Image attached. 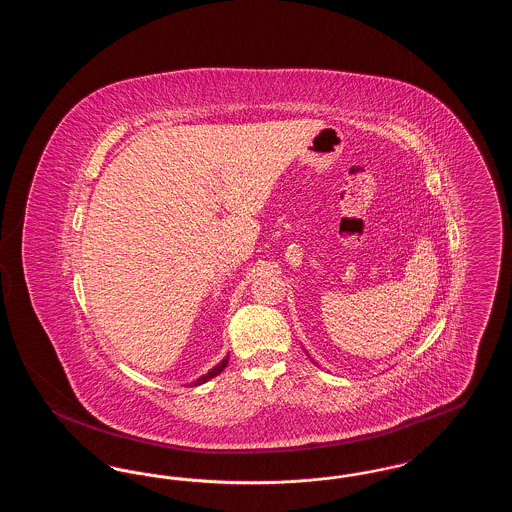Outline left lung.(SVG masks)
I'll use <instances>...</instances> for the list:
<instances>
[{
    "label": "left lung",
    "instance_id": "left-lung-1",
    "mask_svg": "<svg viewBox=\"0 0 512 512\" xmlns=\"http://www.w3.org/2000/svg\"><path fill=\"white\" fill-rule=\"evenodd\" d=\"M307 355H309V353H307ZM309 359H311V357H309Z\"/></svg>",
    "mask_w": 512,
    "mask_h": 512
}]
</instances>
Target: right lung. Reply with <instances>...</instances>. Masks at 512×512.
Listing matches in <instances>:
<instances>
[{"mask_svg":"<svg viewBox=\"0 0 512 512\" xmlns=\"http://www.w3.org/2000/svg\"><path fill=\"white\" fill-rule=\"evenodd\" d=\"M226 365H228V355H226V357H224V359H222V361H220L219 365L213 366V368H211V370H209V372H207V374H203V376H199V378H197V380H195L194 386H201V384H205V382H209V380H211V378H215V376H217V374H220V372H222V370H224V368H226Z\"/></svg>","mask_w":512,"mask_h":512,"instance_id":"obj_1","label":"right lung"}]
</instances>
